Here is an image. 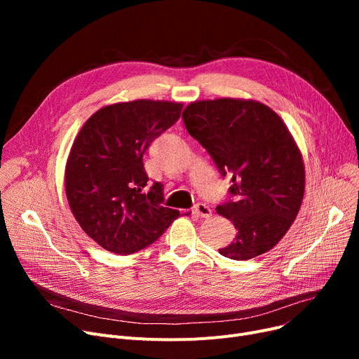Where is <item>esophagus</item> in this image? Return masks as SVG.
Wrapping results in <instances>:
<instances>
[{
	"instance_id": "34e87169",
	"label": "esophagus",
	"mask_w": 359,
	"mask_h": 359,
	"mask_svg": "<svg viewBox=\"0 0 359 359\" xmlns=\"http://www.w3.org/2000/svg\"><path fill=\"white\" fill-rule=\"evenodd\" d=\"M194 211H195V214H196L198 217H201V218H210V217L212 215L211 208H210L208 205H205V203H198V205H195Z\"/></svg>"
}]
</instances>
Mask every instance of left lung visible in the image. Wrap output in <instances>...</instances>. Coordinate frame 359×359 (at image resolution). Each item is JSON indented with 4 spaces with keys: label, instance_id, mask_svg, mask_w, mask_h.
I'll return each mask as SVG.
<instances>
[{
    "label": "left lung",
    "instance_id": "1",
    "mask_svg": "<svg viewBox=\"0 0 359 359\" xmlns=\"http://www.w3.org/2000/svg\"><path fill=\"white\" fill-rule=\"evenodd\" d=\"M182 118L221 175L233 176L234 201L218 205L217 212L234 224L237 234L219 253L248 260L275 248L306 189L303 156L284 121L260 102L230 97L194 102Z\"/></svg>",
    "mask_w": 359,
    "mask_h": 359
}]
</instances>
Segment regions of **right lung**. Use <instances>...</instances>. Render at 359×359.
<instances>
[{"mask_svg": "<svg viewBox=\"0 0 359 359\" xmlns=\"http://www.w3.org/2000/svg\"><path fill=\"white\" fill-rule=\"evenodd\" d=\"M183 103L140 99L99 109L74 140L65 194L84 233L104 250L130 255L154 243L180 212L163 206V186L144 192V153L180 118Z\"/></svg>", "mask_w": 359, "mask_h": 359, "instance_id": "1", "label": "right lung"}]
</instances>
